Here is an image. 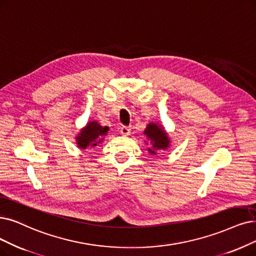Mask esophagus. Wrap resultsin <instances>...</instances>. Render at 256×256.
<instances>
[{
  "mask_svg": "<svg viewBox=\"0 0 256 256\" xmlns=\"http://www.w3.org/2000/svg\"><path fill=\"white\" fill-rule=\"evenodd\" d=\"M130 127H128V126H122L120 127V134H122V136H128L129 134H130Z\"/></svg>",
  "mask_w": 256,
  "mask_h": 256,
  "instance_id": "esophagus-1",
  "label": "esophagus"
}]
</instances>
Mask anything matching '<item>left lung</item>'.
Returning a JSON list of instances; mask_svg holds the SVG:
<instances>
[{
  "label": "left lung",
  "mask_w": 256,
  "mask_h": 256,
  "mask_svg": "<svg viewBox=\"0 0 256 256\" xmlns=\"http://www.w3.org/2000/svg\"><path fill=\"white\" fill-rule=\"evenodd\" d=\"M144 134L150 138L151 144H152V149L149 148V152L153 153V154H156V150L158 149H166L169 145V140L166 134V132L162 130L160 126L153 124H149L145 130Z\"/></svg>",
  "instance_id": "1"
}]
</instances>
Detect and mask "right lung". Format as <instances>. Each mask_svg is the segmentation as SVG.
<instances>
[{"mask_svg": "<svg viewBox=\"0 0 256 256\" xmlns=\"http://www.w3.org/2000/svg\"><path fill=\"white\" fill-rule=\"evenodd\" d=\"M108 127H102L96 122H91L87 124L86 128L80 131V134L76 138L78 145L80 148L86 149L87 147H94L98 142H102L100 140L103 136H106Z\"/></svg>", "mask_w": 256, "mask_h": 256, "instance_id": "1", "label": "right lung"}]
</instances>
